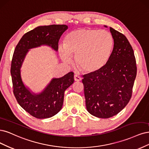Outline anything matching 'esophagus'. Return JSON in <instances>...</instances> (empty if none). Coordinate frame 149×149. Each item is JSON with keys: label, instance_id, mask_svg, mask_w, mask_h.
Here are the masks:
<instances>
[{"label": "esophagus", "instance_id": "obj_1", "mask_svg": "<svg viewBox=\"0 0 149 149\" xmlns=\"http://www.w3.org/2000/svg\"><path fill=\"white\" fill-rule=\"evenodd\" d=\"M81 80L80 76L78 75H74V80L76 81H80Z\"/></svg>", "mask_w": 149, "mask_h": 149}]
</instances>
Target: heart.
<instances>
[{
    "instance_id": "heart-1",
    "label": "heart",
    "mask_w": 149,
    "mask_h": 149,
    "mask_svg": "<svg viewBox=\"0 0 149 149\" xmlns=\"http://www.w3.org/2000/svg\"><path fill=\"white\" fill-rule=\"evenodd\" d=\"M114 40L106 30L79 29L66 35L64 48L60 50L61 58L70 64L75 56L76 65L87 73H93L106 65L111 56Z\"/></svg>"
}]
</instances>
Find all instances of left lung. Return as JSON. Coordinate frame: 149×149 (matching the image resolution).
Segmentation results:
<instances>
[{"mask_svg": "<svg viewBox=\"0 0 149 149\" xmlns=\"http://www.w3.org/2000/svg\"><path fill=\"white\" fill-rule=\"evenodd\" d=\"M109 30L114 47L108 63L100 70L82 76L87 111L100 118H111L126 106L137 74L131 44L121 33L111 27Z\"/></svg>", "mask_w": 149, "mask_h": 149, "instance_id": "8db88e82", "label": "left lung"}]
</instances>
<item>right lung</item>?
Segmentation results:
<instances>
[{
    "instance_id": "1",
    "label": "right lung",
    "mask_w": 149,
    "mask_h": 149,
    "mask_svg": "<svg viewBox=\"0 0 149 149\" xmlns=\"http://www.w3.org/2000/svg\"><path fill=\"white\" fill-rule=\"evenodd\" d=\"M68 27L65 25H51L38 26L26 33L14 50L10 73L13 94L18 104L38 119L48 118L54 116L63 104L65 90L74 81V72L59 79H53L40 94H33L24 85L21 79L20 68L28 49L47 45L55 51L58 50V42L61 35Z\"/></svg>"
}]
</instances>
